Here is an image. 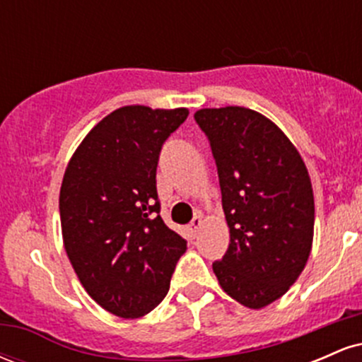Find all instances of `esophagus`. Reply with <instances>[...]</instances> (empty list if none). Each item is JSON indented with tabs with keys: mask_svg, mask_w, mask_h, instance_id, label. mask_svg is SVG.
<instances>
[{
	"mask_svg": "<svg viewBox=\"0 0 362 362\" xmlns=\"http://www.w3.org/2000/svg\"><path fill=\"white\" fill-rule=\"evenodd\" d=\"M201 230H202V219L201 218H194V221L190 223V226H189L190 236H197V233Z\"/></svg>",
	"mask_w": 362,
	"mask_h": 362,
	"instance_id": "34e87169",
	"label": "esophagus"
}]
</instances>
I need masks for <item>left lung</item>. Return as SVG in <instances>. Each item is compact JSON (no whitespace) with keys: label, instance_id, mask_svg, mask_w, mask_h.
<instances>
[{"label":"left lung","instance_id":"left-lung-1","mask_svg":"<svg viewBox=\"0 0 362 362\" xmlns=\"http://www.w3.org/2000/svg\"><path fill=\"white\" fill-rule=\"evenodd\" d=\"M218 167L230 247L213 271L240 305L260 310L296 282L313 245L315 199L305 161L271 119L238 105L194 114Z\"/></svg>","mask_w":362,"mask_h":362}]
</instances>
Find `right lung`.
Instances as JSON below:
<instances>
[{"mask_svg":"<svg viewBox=\"0 0 362 362\" xmlns=\"http://www.w3.org/2000/svg\"><path fill=\"white\" fill-rule=\"evenodd\" d=\"M187 115L185 107H120L85 136L62 177L64 250L91 300L115 317L155 310L187 250L156 194L160 149Z\"/></svg>","mask_w":362,"mask_h":362,"instance_id":"right-lung-1","label":"right lung"}]
</instances>
